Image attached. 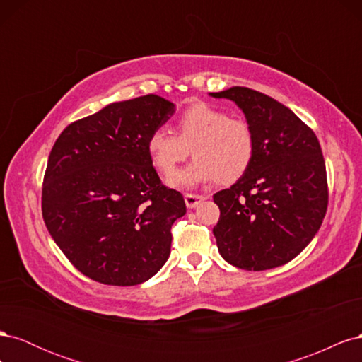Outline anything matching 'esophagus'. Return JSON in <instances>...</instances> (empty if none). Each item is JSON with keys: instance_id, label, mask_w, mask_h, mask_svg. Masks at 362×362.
I'll return each mask as SVG.
<instances>
[{"instance_id": "esophagus-1", "label": "esophagus", "mask_w": 362, "mask_h": 362, "mask_svg": "<svg viewBox=\"0 0 362 362\" xmlns=\"http://www.w3.org/2000/svg\"><path fill=\"white\" fill-rule=\"evenodd\" d=\"M204 199H205V196H202V194H193V193L184 194V201H185L187 208H196Z\"/></svg>"}]
</instances>
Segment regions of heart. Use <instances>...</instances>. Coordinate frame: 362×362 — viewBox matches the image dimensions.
I'll use <instances>...</instances> for the list:
<instances>
[{
	"label": "heart",
	"instance_id": "1",
	"mask_svg": "<svg viewBox=\"0 0 362 362\" xmlns=\"http://www.w3.org/2000/svg\"><path fill=\"white\" fill-rule=\"evenodd\" d=\"M175 133L163 128L152 131L146 148L152 166L164 177H170L192 149L194 160L170 180L177 187L213 180L235 182L254 160L255 137L250 125L216 105L196 103L185 108L175 120Z\"/></svg>",
	"mask_w": 362,
	"mask_h": 362
}]
</instances>
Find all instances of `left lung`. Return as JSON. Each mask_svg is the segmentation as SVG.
Instances as JSON below:
<instances>
[{"label":"left lung","instance_id":"1","mask_svg":"<svg viewBox=\"0 0 362 362\" xmlns=\"http://www.w3.org/2000/svg\"><path fill=\"white\" fill-rule=\"evenodd\" d=\"M234 101L254 131L255 154L246 173L213 199V228L225 261L243 270L286 264L308 246L327 208V180L314 131L288 107L247 89L211 93Z\"/></svg>","mask_w":362,"mask_h":362}]
</instances>
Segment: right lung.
<instances>
[{
    "mask_svg": "<svg viewBox=\"0 0 362 362\" xmlns=\"http://www.w3.org/2000/svg\"><path fill=\"white\" fill-rule=\"evenodd\" d=\"M175 105L145 95L75 120L54 144L42 185V216L72 266L105 286L148 281L169 258L182 194L164 185L148 137Z\"/></svg>",
    "mask_w": 362,
    "mask_h": 362,
    "instance_id": "right-lung-1",
    "label": "right lung"
}]
</instances>
